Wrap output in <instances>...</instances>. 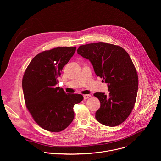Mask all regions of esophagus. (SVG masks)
Returning a JSON list of instances; mask_svg holds the SVG:
<instances>
[{"mask_svg": "<svg viewBox=\"0 0 161 161\" xmlns=\"http://www.w3.org/2000/svg\"><path fill=\"white\" fill-rule=\"evenodd\" d=\"M91 97V95L90 94H86V95H83V98L84 99H86L88 98H90Z\"/></svg>", "mask_w": 161, "mask_h": 161, "instance_id": "esophagus-1", "label": "esophagus"}]
</instances>
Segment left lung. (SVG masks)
Returning <instances> with one entry per match:
<instances>
[{
  "mask_svg": "<svg viewBox=\"0 0 161 161\" xmlns=\"http://www.w3.org/2000/svg\"><path fill=\"white\" fill-rule=\"evenodd\" d=\"M77 53L89 60L97 76L108 83V96L94 94L101 103L96 120L109 127L121 124L134 106L138 88V76L130 56L119 46L105 42L81 45Z\"/></svg>",
  "mask_w": 161,
  "mask_h": 161,
  "instance_id": "obj_1",
  "label": "left lung"
}]
</instances>
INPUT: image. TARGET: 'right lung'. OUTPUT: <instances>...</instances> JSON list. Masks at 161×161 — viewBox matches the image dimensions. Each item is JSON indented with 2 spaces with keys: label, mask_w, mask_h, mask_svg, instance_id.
Returning <instances> with one entry per match:
<instances>
[{
  "label": "right lung",
  "mask_w": 161,
  "mask_h": 161,
  "mask_svg": "<svg viewBox=\"0 0 161 161\" xmlns=\"http://www.w3.org/2000/svg\"><path fill=\"white\" fill-rule=\"evenodd\" d=\"M76 47H58L44 51L31 60L22 80L26 107L34 121L42 129L58 132L71 124L75 117L73 107L83 97L66 94L55 87L64 65Z\"/></svg>",
  "instance_id": "add662e5"
}]
</instances>
